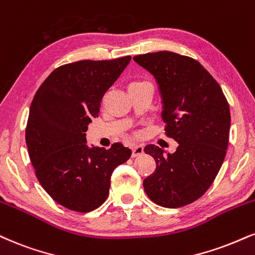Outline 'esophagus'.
Masks as SVG:
<instances>
[{"mask_svg":"<svg viewBox=\"0 0 255 255\" xmlns=\"http://www.w3.org/2000/svg\"><path fill=\"white\" fill-rule=\"evenodd\" d=\"M143 153V147L142 146H133L131 147V158L139 157Z\"/></svg>","mask_w":255,"mask_h":255,"instance_id":"esophagus-1","label":"esophagus"}]
</instances>
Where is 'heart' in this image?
<instances>
[{
    "label": "heart",
    "mask_w": 255,
    "mask_h": 255,
    "mask_svg": "<svg viewBox=\"0 0 255 255\" xmlns=\"http://www.w3.org/2000/svg\"><path fill=\"white\" fill-rule=\"evenodd\" d=\"M148 83L147 82H143V81H134L131 82L129 85H128V90H133V89H136V88H140V87H143V85H147Z\"/></svg>",
    "instance_id": "b5f03b06"
}]
</instances>
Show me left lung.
<instances>
[{
  "mask_svg": "<svg viewBox=\"0 0 255 255\" xmlns=\"http://www.w3.org/2000/svg\"><path fill=\"white\" fill-rule=\"evenodd\" d=\"M133 59L157 79L165 134L179 143L167 157L160 147H145L157 167L143 180V189L155 204L184 207L207 192L222 166L231 129L228 101L219 83L192 58L160 51Z\"/></svg>",
  "mask_w": 255,
  "mask_h": 255,
  "instance_id": "obj_1",
  "label": "left lung"
}]
</instances>
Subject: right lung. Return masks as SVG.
<instances>
[{
	"mask_svg": "<svg viewBox=\"0 0 255 255\" xmlns=\"http://www.w3.org/2000/svg\"><path fill=\"white\" fill-rule=\"evenodd\" d=\"M130 58L61 65L33 98L26 126L30 162L45 191L66 209L89 213L102 205L113 171L130 157L121 142L109 149L85 143L88 125L98 116L103 95Z\"/></svg>",
	"mask_w": 255,
	"mask_h": 255,
	"instance_id": "add662e5",
	"label": "right lung"
}]
</instances>
